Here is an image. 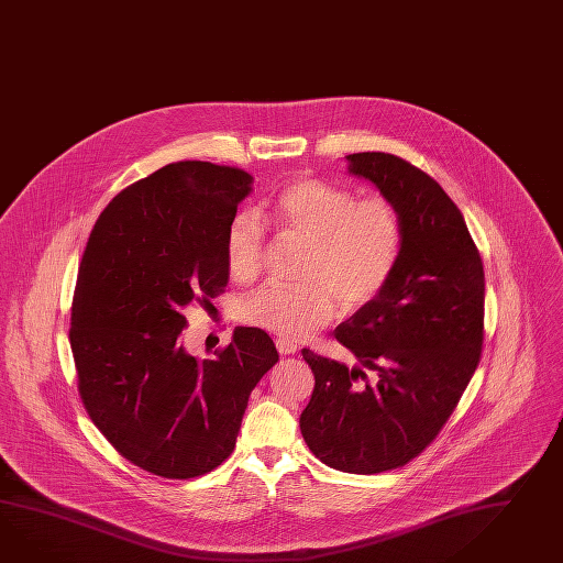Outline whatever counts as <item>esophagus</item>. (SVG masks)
Masks as SVG:
<instances>
[{
  "mask_svg": "<svg viewBox=\"0 0 563 563\" xmlns=\"http://www.w3.org/2000/svg\"><path fill=\"white\" fill-rule=\"evenodd\" d=\"M276 350H278V354H283V356H290V354H297V343L288 342L285 338H278L276 340Z\"/></svg>",
  "mask_w": 563,
  "mask_h": 563,
  "instance_id": "1",
  "label": "esophagus"
}]
</instances>
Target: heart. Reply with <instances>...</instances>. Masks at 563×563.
I'll list each match as a JSON object with an SVG mask.
<instances>
[{
    "label": "heart",
    "mask_w": 563,
    "mask_h": 563,
    "mask_svg": "<svg viewBox=\"0 0 563 563\" xmlns=\"http://www.w3.org/2000/svg\"><path fill=\"white\" fill-rule=\"evenodd\" d=\"M271 220L280 232L309 242L301 285H266L242 305L247 323L280 338L299 340L323 328L343 309L374 301L397 271L405 230L397 207L384 197L317 179L295 180L278 192ZM230 275L250 283L261 275L264 223L256 211L233 216L223 240Z\"/></svg>",
    "instance_id": "b5f03b06"
}]
</instances>
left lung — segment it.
I'll return each instance as SVG.
<instances>
[{
	"label": "left lung",
	"instance_id": "8db88e82",
	"mask_svg": "<svg viewBox=\"0 0 563 563\" xmlns=\"http://www.w3.org/2000/svg\"><path fill=\"white\" fill-rule=\"evenodd\" d=\"M345 161L352 177L371 180L397 207L405 244L383 292L335 330L356 366L302 350L316 388L299 426L323 464L378 474L426 450L474 376L484 268L462 211L438 180L386 152Z\"/></svg>",
	"mask_w": 563,
	"mask_h": 563
}]
</instances>
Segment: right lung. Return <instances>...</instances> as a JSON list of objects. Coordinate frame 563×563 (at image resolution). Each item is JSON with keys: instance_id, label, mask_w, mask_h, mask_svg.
<instances>
[{"instance_id": "right-lung-1", "label": "right lung", "mask_w": 563, "mask_h": 563, "mask_svg": "<svg viewBox=\"0 0 563 563\" xmlns=\"http://www.w3.org/2000/svg\"><path fill=\"white\" fill-rule=\"evenodd\" d=\"M252 183L235 166H163L111 199L82 252L69 331L82 405L125 460L163 478L220 466L278 362L256 328H235L213 357L180 342L183 311L228 285L225 230Z\"/></svg>"}]
</instances>
